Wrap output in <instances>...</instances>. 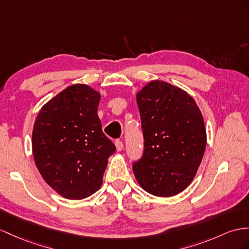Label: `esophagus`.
<instances>
[{"mask_svg":"<svg viewBox=\"0 0 249 249\" xmlns=\"http://www.w3.org/2000/svg\"><path fill=\"white\" fill-rule=\"evenodd\" d=\"M115 145H116V150L117 151H121V150L124 149V142H121V141H119V139H118V141L115 142Z\"/></svg>","mask_w":249,"mask_h":249,"instance_id":"obj_1","label":"esophagus"}]
</instances>
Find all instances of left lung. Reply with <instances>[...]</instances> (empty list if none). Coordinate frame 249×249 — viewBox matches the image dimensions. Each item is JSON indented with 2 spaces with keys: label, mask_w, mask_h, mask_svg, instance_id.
<instances>
[{
  "label": "left lung",
  "mask_w": 249,
  "mask_h": 249,
  "mask_svg": "<svg viewBox=\"0 0 249 249\" xmlns=\"http://www.w3.org/2000/svg\"><path fill=\"white\" fill-rule=\"evenodd\" d=\"M144 150L133 163L138 184L150 195L170 197L190 185L201 165L206 137L195 99L178 87L153 80L136 94Z\"/></svg>",
  "instance_id": "obj_1"
}]
</instances>
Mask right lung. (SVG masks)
I'll return each mask as SVG.
<instances>
[{"label":"right lung","instance_id":"1","mask_svg":"<svg viewBox=\"0 0 249 249\" xmlns=\"http://www.w3.org/2000/svg\"><path fill=\"white\" fill-rule=\"evenodd\" d=\"M100 93L72 84L41 107L33 130V154L42 178L60 196L89 197L99 189L115 144L97 114Z\"/></svg>","mask_w":249,"mask_h":249}]
</instances>
